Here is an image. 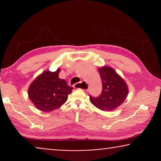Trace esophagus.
Returning <instances> with one entry per match:
<instances>
[{
    "label": "esophagus",
    "instance_id": "obj_1",
    "mask_svg": "<svg viewBox=\"0 0 161 161\" xmlns=\"http://www.w3.org/2000/svg\"><path fill=\"white\" fill-rule=\"evenodd\" d=\"M74 87L75 88V89L87 90L89 89V85H88V83L86 82H85V81H80V82L75 83V84L74 85Z\"/></svg>",
    "mask_w": 161,
    "mask_h": 161
}]
</instances>
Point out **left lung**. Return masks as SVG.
<instances>
[{"label": "left lung", "mask_w": 161, "mask_h": 161, "mask_svg": "<svg viewBox=\"0 0 161 161\" xmlns=\"http://www.w3.org/2000/svg\"><path fill=\"white\" fill-rule=\"evenodd\" d=\"M98 70L103 83L102 92L97 97L89 96L90 101L102 111H114L124 103L128 94V87L113 68L102 67Z\"/></svg>", "instance_id": "1"}]
</instances>
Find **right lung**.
Returning a JSON list of instances; mask_svg holds the SVG:
<instances>
[{
	"instance_id": "1",
	"label": "right lung",
	"mask_w": 161,
	"mask_h": 161,
	"mask_svg": "<svg viewBox=\"0 0 161 161\" xmlns=\"http://www.w3.org/2000/svg\"><path fill=\"white\" fill-rule=\"evenodd\" d=\"M60 71V69L55 72L45 71L30 85L28 97L37 109L44 112L54 111L61 107L71 94L73 88L58 78Z\"/></svg>"
}]
</instances>
